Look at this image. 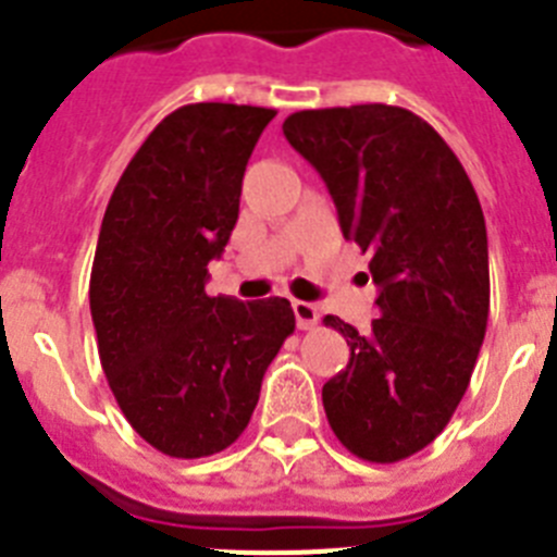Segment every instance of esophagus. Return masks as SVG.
Returning <instances> with one entry per match:
<instances>
[{
	"mask_svg": "<svg viewBox=\"0 0 557 557\" xmlns=\"http://www.w3.org/2000/svg\"><path fill=\"white\" fill-rule=\"evenodd\" d=\"M293 312H295V323H298V329H314L318 326V321H321V309L309 301H293Z\"/></svg>",
	"mask_w": 557,
	"mask_h": 557,
	"instance_id": "obj_1",
	"label": "esophagus"
}]
</instances>
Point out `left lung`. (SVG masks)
<instances>
[{"label": "left lung", "mask_w": 557, "mask_h": 557, "mask_svg": "<svg viewBox=\"0 0 557 557\" xmlns=\"http://www.w3.org/2000/svg\"><path fill=\"white\" fill-rule=\"evenodd\" d=\"M284 136L321 172L346 239L371 253L382 318L359 334L334 314L351 348L323 385L339 444L371 462L430 446L471 382L491 278L485 218L469 175L441 133L407 108L298 111Z\"/></svg>", "instance_id": "obj_1"}]
</instances>
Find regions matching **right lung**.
Masks as SVG:
<instances>
[{
	"label": "right lung",
	"instance_id": "1",
	"mask_svg": "<svg viewBox=\"0 0 557 557\" xmlns=\"http://www.w3.org/2000/svg\"><path fill=\"white\" fill-rule=\"evenodd\" d=\"M273 108L195 102L156 125L122 172L88 304L102 371L131 426L170 457L228 449L295 332L287 298L206 295L239 218L243 175Z\"/></svg>",
	"mask_w": 557,
	"mask_h": 557
}]
</instances>
